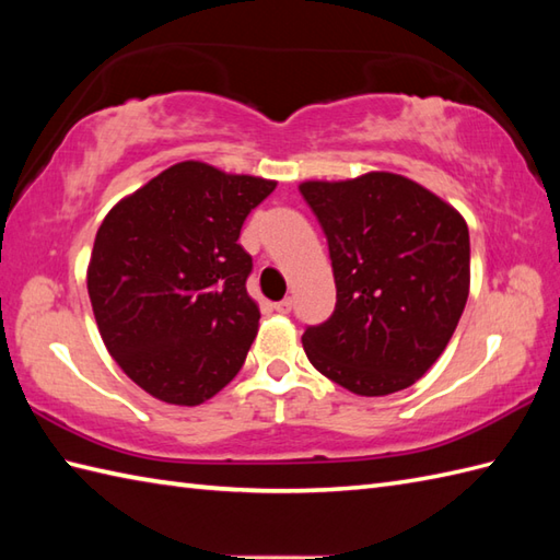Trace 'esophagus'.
Listing matches in <instances>:
<instances>
[{
  "instance_id": "34e87169",
  "label": "esophagus",
  "mask_w": 560,
  "mask_h": 560,
  "mask_svg": "<svg viewBox=\"0 0 560 560\" xmlns=\"http://www.w3.org/2000/svg\"><path fill=\"white\" fill-rule=\"evenodd\" d=\"M291 307H293V301H291V299H283V301H279V303H273V311L281 313V315H289Z\"/></svg>"
}]
</instances>
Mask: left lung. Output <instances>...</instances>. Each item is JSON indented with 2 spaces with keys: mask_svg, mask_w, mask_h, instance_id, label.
<instances>
[{
  "mask_svg": "<svg viewBox=\"0 0 560 560\" xmlns=\"http://www.w3.org/2000/svg\"><path fill=\"white\" fill-rule=\"evenodd\" d=\"M299 189L327 235L337 283L335 313L303 335L307 361L353 395L407 389L445 351L467 305V221L395 173Z\"/></svg>",
  "mask_w": 560,
  "mask_h": 560,
  "instance_id": "obj_1",
  "label": "left lung"
}]
</instances>
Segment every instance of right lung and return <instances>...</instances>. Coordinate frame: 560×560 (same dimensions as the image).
I'll use <instances>...</instances> for the list:
<instances>
[{
  "label": "right lung",
  "instance_id": "obj_1",
  "mask_svg": "<svg viewBox=\"0 0 560 560\" xmlns=\"http://www.w3.org/2000/svg\"><path fill=\"white\" fill-rule=\"evenodd\" d=\"M273 187L183 161L103 219L86 273L93 315L105 349L151 397L197 407L243 368L259 307L237 237Z\"/></svg>",
  "mask_w": 560,
  "mask_h": 560
}]
</instances>
